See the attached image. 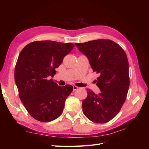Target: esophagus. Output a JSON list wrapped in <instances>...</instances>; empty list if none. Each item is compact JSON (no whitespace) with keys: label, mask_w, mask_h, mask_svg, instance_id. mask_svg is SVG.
Masks as SVG:
<instances>
[{"label":"esophagus","mask_w":149,"mask_h":149,"mask_svg":"<svg viewBox=\"0 0 149 149\" xmlns=\"http://www.w3.org/2000/svg\"><path fill=\"white\" fill-rule=\"evenodd\" d=\"M73 91H76V90H77L78 89V87L76 86H73Z\"/></svg>","instance_id":"34e87169"}]
</instances>
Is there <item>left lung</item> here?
<instances>
[{
	"mask_svg": "<svg viewBox=\"0 0 149 149\" xmlns=\"http://www.w3.org/2000/svg\"><path fill=\"white\" fill-rule=\"evenodd\" d=\"M75 45L88 58L93 71L100 74L96 80L101 93L88 89L83 101L84 114L95 123H106L118 114L129 86V63L124 49L110 40H96Z\"/></svg>",
	"mask_w": 149,
	"mask_h": 149,
	"instance_id": "1",
	"label": "left lung"
}]
</instances>
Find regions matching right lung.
<instances>
[{
    "mask_svg": "<svg viewBox=\"0 0 149 149\" xmlns=\"http://www.w3.org/2000/svg\"><path fill=\"white\" fill-rule=\"evenodd\" d=\"M71 43L37 41L21 51L15 68V81L19 97L36 120L50 122L59 117L73 86H59L52 79L55 69L74 47Z\"/></svg>",
    "mask_w": 149,
    "mask_h": 149,
    "instance_id": "obj_1",
    "label": "right lung"
}]
</instances>
